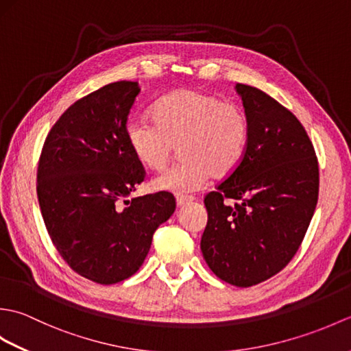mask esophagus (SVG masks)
Listing matches in <instances>:
<instances>
[{
    "mask_svg": "<svg viewBox=\"0 0 351 351\" xmlns=\"http://www.w3.org/2000/svg\"><path fill=\"white\" fill-rule=\"evenodd\" d=\"M193 197H184V196H178L176 197V205H178V208H181V206H184V205H187V204H191L193 202Z\"/></svg>",
    "mask_w": 351,
    "mask_h": 351,
    "instance_id": "34e87169",
    "label": "esophagus"
}]
</instances>
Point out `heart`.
<instances>
[{"label":"heart","mask_w":351,"mask_h":351,"mask_svg":"<svg viewBox=\"0 0 351 351\" xmlns=\"http://www.w3.org/2000/svg\"><path fill=\"white\" fill-rule=\"evenodd\" d=\"M152 119H131L125 138L136 160L149 170L166 167L175 146L181 162L152 181L158 191L190 195L210 180L229 176L249 143V121L241 107L197 88H181L155 104Z\"/></svg>","instance_id":"obj_1"}]
</instances>
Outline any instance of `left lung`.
Listing matches in <instances>:
<instances>
[{
	"label": "left lung",
	"mask_w": 351,
	"mask_h": 351,
	"mask_svg": "<svg viewBox=\"0 0 351 351\" xmlns=\"http://www.w3.org/2000/svg\"><path fill=\"white\" fill-rule=\"evenodd\" d=\"M249 121L244 158L208 193L200 250L213 273L247 288L299 250L318 200V161L303 125L256 87L237 84Z\"/></svg>",
	"instance_id": "1"
}]
</instances>
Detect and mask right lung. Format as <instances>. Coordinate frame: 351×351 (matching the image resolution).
Masks as SVG:
<instances>
[{
  "instance_id": "right-lung-1",
  "label": "right lung",
  "mask_w": 351,
  "mask_h": 351,
  "mask_svg": "<svg viewBox=\"0 0 351 351\" xmlns=\"http://www.w3.org/2000/svg\"><path fill=\"white\" fill-rule=\"evenodd\" d=\"M138 93L136 81H117L73 102L51 128L37 167L52 243L73 271L102 285L138 270L156 228L176 208L167 191L128 200L145 180L125 138Z\"/></svg>"
}]
</instances>
